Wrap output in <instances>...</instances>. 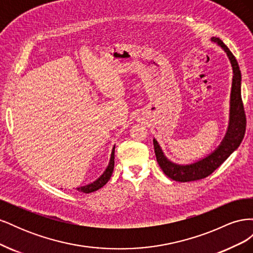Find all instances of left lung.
<instances>
[{"label": "left lung", "mask_w": 253, "mask_h": 253, "mask_svg": "<svg viewBox=\"0 0 253 253\" xmlns=\"http://www.w3.org/2000/svg\"><path fill=\"white\" fill-rule=\"evenodd\" d=\"M211 40L217 43L226 51L227 56L230 59L233 68V81L230 102V122H229L227 135L225 136V138L219 147L208 157L192 165L179 166L173 164L164 155L158 142L155 139L153 140L155 155L159 167L162 168V170L168 177L179 182L200 180L212 174L232 154L233 151L239 148V145L241 144L245 136V132H246V114H245L244 103L241 94L242 76L239 63H237L233 53L226 46L223 41L215 37H213Z\"/></svg>", "instance_id": "left-lung-1"}]
</instances>
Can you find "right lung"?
Listing matches in <instances>:
<instances>
[{
	"mask_svg": "<svg viewBox=\"0 0 253 253\" xmlns=\"http://www.w3.org/2000/svg\"><path fill=\"white\" fill-rule=\"evenodd\" d=\"M114 159H115V147L113 148L110 164H109L108 168H106L105 172L96 181L89 183V185H87V186L78 188L77 190L80 191V192H83V193H91V192H94V191H97V190H99L100 188H102L105 185V183L110 180L111 176L113 174L114 166H115V160Z\"/></svg>",
	"mask_w": 253,
	"mask_h": 253,
	"instance_id": "1",
	"label": "right lung"
}]
</instances>
